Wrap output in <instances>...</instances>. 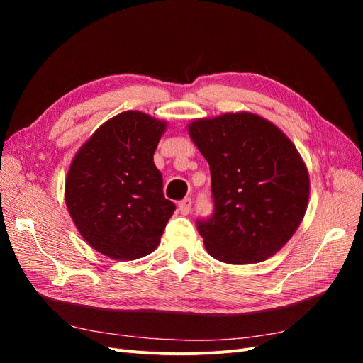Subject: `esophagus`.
<instances>
[{"mask_svg":"<svg viewBox=\"0 0 363 363\" xmlns=\"http://www.w3.org/2000/svg\"><path fill=\"white\" fill-rule=\"evenodd\" d=\"M179 211L182 215H189L192 211V200L191 199H184L179 203Z\"/></svg>","mask_w":363,"mask_h":363,"instance_id":"esophagus-1","label":"esophagus"}]
</instances>
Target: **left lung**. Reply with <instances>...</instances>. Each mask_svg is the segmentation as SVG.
Returning a JSON list of instances; mask_svg holds the SVG:
<instances>
[{
    "label": "left lung",
    "instance_id": "left-lung-1",
    "mask_svg": "<svg viewBox=\"0 0 363 363\" xmlns=\"http://www.w3.org/2000/svg\"><path fill=\"white\" fill-rule=\"evenodd\" d=\"M189 135L212 175L213 212L196 219L208 255L233 265L276 255L309 201V174L292 142L252 113L196 119Z\"/></svg>",
    "mask_w": 363,
    "mask_h": 363
}]
</instances>
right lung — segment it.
Masks as SVG:
<instances>
[{"label":"right lung","instance_id":"1","mask_svg":"<svg viewBox=\"0 0 363 363\" xmlns=\"http://www.w3.org/2000/svg\"><path fill=\"white\" fill-rule=\"evenodd\" d=\"M164 127L145 113H119L71 163L65 186L68 211L86 242L107 257L150 255L175 211L152 162Z\"/></svg>","mask_w":363,"mask_h":363}]
</instances>
